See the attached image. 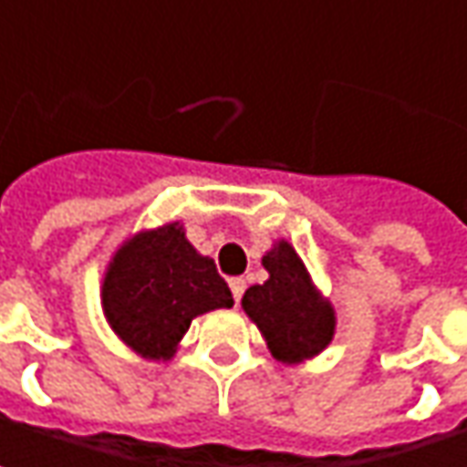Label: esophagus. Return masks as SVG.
Returning <instances> with one entry per match:
<instances>
[{
	"mask_svg": "<svg viewBox=\"0 0 467 467\" xmlns=\"http://www.w3.org/2000/svg\"><path fill=\"white\" fill-rule=\"evenodd\" d=\"M228 285H231V294H234V298H236V301H242L244 288H246V280H244V278H231V280H228Z\"/></svg>",
	"mask_w": 467,
	"mask_h": 467,
	"instance_id": "34e87169",
	"label": "esophagus"
}]
</instances>
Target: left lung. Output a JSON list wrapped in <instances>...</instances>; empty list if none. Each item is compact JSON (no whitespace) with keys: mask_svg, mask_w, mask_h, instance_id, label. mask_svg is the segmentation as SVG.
I'll return each mask as SVG.
<instances>
[{"mask_svg":"<svg viewBox=\"0 0 467 467\" xmlns=\"http://www.w3.org/2000/svg\"><path fill=\"white\" fill-rule=\"evenodd\" d=\"M270 278L252 285L242 298L244 312L260 327L270 353L298 364L330 346L335 335V312L330 301L317 294L312 278L288 242H278L265 257Z\"/></svg>","mask_w":467,"mask_h":467,"instance_id":"8db88e82","label":"left lung"}]
</instances>
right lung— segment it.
<instances>
[{
    "mask_svg": "<svg viewBox=\"0 0 467 467\" xmlns=\"http://www.w3.org/2000/svg\"><path fill=\"white\" fill-rule=\"evenodd\" d=\"M103 314L142 358L166 361L197 314L234 306L215 262L197 254L179 223L137 234L103 278Z\"/></svg>",
    "mask_w": 467,
    "mask_h": 467,
    "instance_id": "obj_1",
    "label": "right lung"
}]
</instances>
